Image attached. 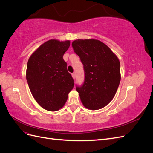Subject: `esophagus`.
I'll return each instance as SVG.
<instances>
[{
    "label": "esophagus",
    "mask_w": 153,
    "mask_h": 153,
    "mask_svg": "<svg viewBox=\"0 0 153 153\" xmlns=\"http://www.w3.org/2000/svg\"><path fill=\"white\" fill-rule=\"evenodd\" d=\"M71 75H72V77H73V79L75 80V73H72Z\"/></svg>",
    "instance_id": "34e87169"
}]
</instances>
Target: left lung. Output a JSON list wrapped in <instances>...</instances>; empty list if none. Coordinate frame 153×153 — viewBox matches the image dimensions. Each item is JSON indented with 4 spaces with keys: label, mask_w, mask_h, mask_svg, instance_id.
<instances>
[{
    "label": "left lung",
    "mask_w": 153,
    "mask_h": 153,
    "mask_svg": "<svg viewBox=\"0 0 153 153\" xmlns=\"http://www.w3.org/2000/svg\"><path fill=\"white\" fill-rule=\"evenodd\" d=\"M72 47L84 65V84L76 87L82 103L90 110L102 108L112 100L121 81L119 59L97 39H76Z\"/></svg>",
    "instance_id": "8db88e82"
}]
</instances>
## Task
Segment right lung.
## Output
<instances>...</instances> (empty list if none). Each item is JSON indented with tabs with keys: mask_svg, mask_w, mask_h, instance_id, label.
Instances as JSON below:
<instances>
[{
	"mask_svg": "<svg viewBox=\"0 0 153 153\" xmlns=\"http://www.w3.org/2000/svg\"><path fill=\"white\" fill-rule=\"evenodd\" d=\"M70 41L50 39L31 55L27 62L26 78L31 93L41 107L59 110L66 102L74 80L68 71L63 55Z\"/></svg>",
	"mask_w": 153,
	"mask_h": 153,
	"instance_id": "obj_1",
	"label": "right lung"
}]
</instances>
